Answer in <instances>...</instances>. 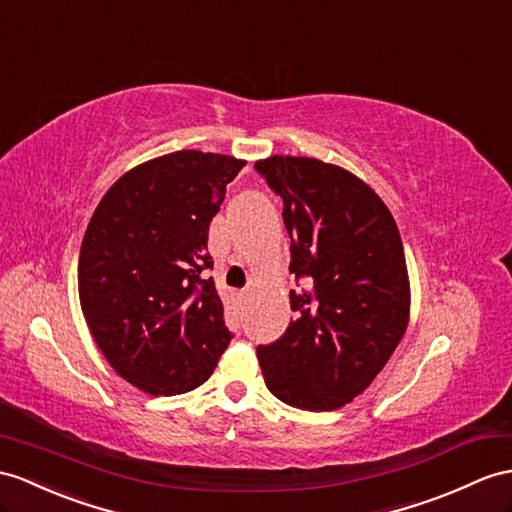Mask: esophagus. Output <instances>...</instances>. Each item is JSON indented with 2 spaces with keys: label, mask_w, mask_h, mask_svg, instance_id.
Wrapping results in <instances>:
<instances>
[{
  "label": "esophagus",
  "mask_w": 512,
  "mask_h": 512,
  "mask_svg": "<svg viewBox=\"0 0 512 512\" xmlns=\"http://www.w3.org/2000/svg\"><path fill=\"white\" fill-rule=\"evenodd\" d=\"M247 291H239V293H236V297H239V302H243V299H247Z\"/></svg>",
  "instance_id": "34e87169"
}]
</instances>
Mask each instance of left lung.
<instances>
[{
    "label": "left lung",
    "mask_w": 512,
    "mask_h": 512,
    "mask_svg": "<svg viewBox=\"0 0 512 512\" xmlns=\"http://www.w3.org/2000/svg\"><path fill=\"white\" fill-rule=\"evenodd\" d=\"M256 171L282 197L295 319L258 345L267 389L284 404L336 410L384 369L408 326L410 284L391 210L354 173L317 158L271 156Z\"/></svg>",
    "instance_id": "left-lung-1"
}]
</instances>
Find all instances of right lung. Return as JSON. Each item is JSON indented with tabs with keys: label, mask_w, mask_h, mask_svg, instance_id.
<instances>
[{
	"label": "right lung",
	"mask_w": 512,
	"mask_h": 512,
	"mask_svg": "<svg viewBox=\"0 0 512 512\" xmlns=\"http://www.w3.org/2000/svg\"><path fill=\"white\" fill-rule=\"evenodd\" d=\"M245 160L182 149L147 160L95 208L78 263L80 304L110 367L149 395L197 389L232 332L208 228Z\"/></svg>",
	"instance_id": "add662e5"
}]
</instances>
